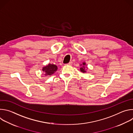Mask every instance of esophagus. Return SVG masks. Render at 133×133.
<instances>
[{
    "label": "esophagus",
    "mask_w": 133,
    "mask_h": 133,
    "mask_svg": "<svg viewBox=\"0 0 133 133\" xmlns=\"http://www.w3.org/2000/svg\"><path fill=\"white\" fill-rule=\"evenodd\" d=\"M72 64V62H69L68 64H67V65H69V66H70V65H71Z\"/></svg>",
    "instance_id": "esophagus-1"
}]
</instances>
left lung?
Masks as SVG:
<instances>
[{
    "instance_id": "8db88e82",
    "label": "left lung",
    "mask_w": 133,
    "mask_h": 133,
    "mask_svg": "<svg viewBox=\"0 0 133 133\" xmlns=\"http://www.w3.org/2000/svg\"><path fill=\"white\" fill-rule=\"evenodd\" d=\"M86 66V64L85 62H83L82 63V64H81L80 65L81 68H80V70L81 72H82L83 73H86V70L87 69H88L87 67H85Z\"/></svg>"
}]
</instances>
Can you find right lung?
I'll use <instances>...</instances> for the list:
<instances>
[{"mask_svg": "<svg viewBox=\"0 0 133 133\" xmlns=\"http://www.w3.org/2000/svg\"><path fill=\"white\" fill-rule=\"evenodd\" d=\"M57 69L58 67L56 65L49 63L46 66L43 67L42 68V70L44 72L45 76L49 77L57 70Z\"/></svg>", "mask_w": 133, "mask_h": 133, "instance_id": "right-lung-1", "label": "right lung"}]
</instances>
